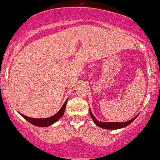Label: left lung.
Listing matches in <instances>:
<instances>
[{
  "instance_id": "obj_1",
  "label": "left lung",
  "mask_w": 160,
  "mask_h": 160,
  "mask_svg": "<svg viewBox=\"0 0 160 160\" xmlns=\"http://www.w3.org/2000/svg\"><path fill=\"white\" fill-rule=\"evenodd\" d=\"M89 113H90V116L92 119L93 120L94 123H95L98 127H99V128H101L102 129H106V130H118V129L125 128V127L128 126L129 124L132 123V122L138 117V114L137 116H135L134 118H132V119L124 122H99L98 120H97V119L95 117V116L92 114L90 109H89Z\"/></svg>"
}]
</instances>
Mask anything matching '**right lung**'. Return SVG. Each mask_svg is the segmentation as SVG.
Returning a JSON list of instances; mask_svg holds the SVG:
<instances>
[{
	"instance_id": "right-lung-1",
	"label": "right lung",
	"mask_w": 160,
	"mask_h": 160,
	"mask_svg": "<svg viewBox=\"0 0 160 160\" xmlns=\"http://www.w3.org/2000/svg\"><path fill=\"white\" fill-rule=\"evenodd\" d=\"M68 100V98L65 100V102H64V104H63L62 108L58 111V113H56L55 114L52 116V117L48 118H40V119H38V118H30L29 117H27V116L22 114L20 113H19L24 118V119H25L28 122H29L30 124H33V125H36L37 127L45 128V127L50 126L52 125V124H53L54 123H55L57 121H58V120L62 117L63 114H64L65 108H66Z\"/></svg>"
}]
</instances>
